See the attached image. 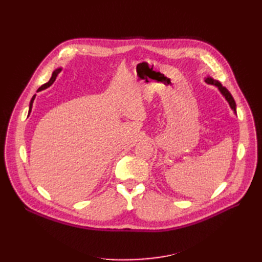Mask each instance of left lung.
<instances>
[{"instance_id":"left-lung-1","label":"left lung","mask_w":262,"mask_h":262,"mask_svg":"<svg viewBox=\"0 0 262 262\" xmlns=\"http://www.w3.org/2000/svg\"><path fill=\"white\" fill-rule=\"evenodd\" d=\"M205 82H207L208 84H211V85H215L217 87V89L220 90V92L222 93V95H223V96L225 97V99L228 101L229 106H231V108L234 110V113L236 114V102H235L233 96L231 95V93L227 91L226 87H224L219 81L213 80L212 77H207V78H205Z\"/></svg>"}]
</instances>
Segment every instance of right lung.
Wrapping results in <instances>:
<instances>
[{
    "label": "right lung",
    "mask_w": 262,
    "mask_h": 262,
    "mask_svg": "<svg viewBox=\"0 0 262 262\" xmlns=\"http://www.w3.org/2000/svg\"><path fill=\"white\" fill-rule=\"evenodd\" d=\"M61 72V69H57L54 71V72L52 73V76H51V78H50V81L48 82V83H46V84H43V85H41L40 87H39L38 89V91L37 92H40V91H42V90H46V89H48V87L50 86V85H52V83L54 82V80H55V77H57V75L59 74ZM35 97H36V95H34L33 96V98H31V100H30V104H29V112H28V115L30 114V112H31V108H33V102H34V99H35Z\"/></svg>",
    "instance_id": "right-lung-1"
}]
</instances>
